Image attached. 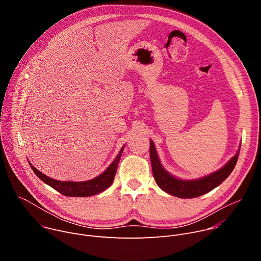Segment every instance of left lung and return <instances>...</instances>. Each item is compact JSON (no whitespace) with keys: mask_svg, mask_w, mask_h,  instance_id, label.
<instances>
[{"mask_svg":"<svg viewBox=\"0 0 261 261\" xmlns=\"http://www.w3.org/2000/svg\"><path fill=\"white\" fill-rule=\"evenodd\" d=\"M240 150L241 145L237 154L217 171L195 179H181L169 173L162 166L155 144L152 139L150 140V157L155 180L164 192L178 198L198 197L218 187L232 172L240 155Z\"/></svg>","mask_w":261,"mask_h":261,"instance_id":"obj_1","label":"left lung"}]
</instances>
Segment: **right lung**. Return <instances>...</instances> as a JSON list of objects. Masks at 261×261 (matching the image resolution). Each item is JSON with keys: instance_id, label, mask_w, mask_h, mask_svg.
Listing matches in <instances>:
<instances>
[{"instance_id": "obj_1", "label": "right lung", "mask_w": 261, "mask_h": 261, "mask_svg": "<svg viewBox=\"0 0 261 261\" xmlns=\"http://www.w3.org/2000/svg\"><path fill=\"white\" fill-rule=\"evenodd\" d=\"M125 145L126 144L122 146L118 156L115 158L113 163H111L101 174H99L98 176L92 179L84 180V181L58 180L45 175L44 173L40 172L38 169H36L30 162L29 163L31 165L32 170L35 172L37 176H38L41 180H43L45 184L50 186L51 188L60 192L61 194L65 196H70V197H88V196L99 194L104 190H106L108 187H110L111 184L114 181Z\"/></svg>"}]
</instances>
